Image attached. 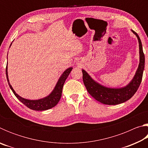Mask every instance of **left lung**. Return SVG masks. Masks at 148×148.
Returning a JSON list of instances; mask_svg holds the SVG:
<instances>
[{
  "label": "left lung",
  "instance_id": "1",
  "mask_svg": "<svg viewBox=\"0 0 148 148\" xmlns=\"http://www.w3.org/2000/svg\"><path fill=\"white\" fill-rule=\"evenodd\" d=\"M132 32L138 40L140 62L136 74L127 86L121 88H108L97 83L86 71L82 70L83 81L87 91L95 99L104 104L116 105L128 101L137 91L141 84L145 66V57L139 36L132 30Z\"/></svg>",
  "mask_w": 148,
  "mask_h": 148
}]
</instances>
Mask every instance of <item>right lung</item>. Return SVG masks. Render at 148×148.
Returning a JSON list of instances; mask_svg holds the SVG:
<instances>
[{"label":"right lung","mask_w":148,"mask_h":148,"mask_svg":"<svg viewBox=\"0 0 148 148\" xmlns=\"http://www.w3.org/2000/svg\"><path fill=\"white\" fill-rule=\"evenodd\" d=\"M12 44H10V46ZM7 65H8V64H7ZM7 65L6 68L7 81H8V85L10 87V89H12V92H14V94L15 95V96L17 97V99L21 101L23 104L25 105L27 107H28L31 110H36V111H43V110H48L54 107L55 106H56L59 101H60V99H61L62 87H63V85L65 82V80L66 79L67 77L69 76V74L71 73V72L72 70V68L71 67V68L66 69V71L62 74L61 77H59L58 82H57L56 87H55L54 89L53 90V91H52L48 96L45 97V98L38 100H28L22 98L21 97H20L19 95H17L16 92H15L14 89L12 88V86L9 82L8 71H7V70H8Z\"/></svg>","instance_id":"add662e5"}]
</instances>
